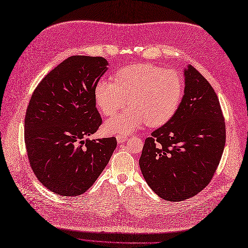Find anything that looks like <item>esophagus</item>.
<instances>
[{
    "mask_svg": "<svg viewBox=\"0 0 248 248\" xmlns=\"http://www.w3.org/2000/svg\"><path fill=\"white\" fill-rule=\"evenodd\" d=\"M117 141H118V143H123V142H125V141H127L129 138H128V136H125V135H117Z\"/></svg>",
    "mask_w": 248,
    "mask_h": 248,
    "instance_id": "obj_1",
    "label": "esophagus"
}]
</instances>
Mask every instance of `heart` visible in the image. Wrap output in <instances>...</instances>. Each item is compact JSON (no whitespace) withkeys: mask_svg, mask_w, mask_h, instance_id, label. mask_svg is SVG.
Segmentation results:
<instances>
[{"mask_svg":"<svg viewBox=\"0 0 248 248\" xmlns=\"http://www.w3.org/2000/svg\"><path fill=\"white\" fill-rule=\"evenodd\" d=\"M184 95L181 75L151 63L125 66L113 76V82L101 79L95 87V101L101 112L111 117L106 131L129 135L144 123L150 127L169 122L178 110Z\"/></svg>","mask_w":248,"mask_h":248,"instance_id":"b5f03b06","label":"heart"}]
</instances>
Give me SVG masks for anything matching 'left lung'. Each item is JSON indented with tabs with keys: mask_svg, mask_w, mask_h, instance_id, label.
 Here are the masks:
<instances>
[{
	"mask_svg": "<svg viewBox=\"0 0 248 248\" xmlns=\"http://www.w3.org/2000/svg\"><path fill=\"white\" fill-rule=\"evenodd\" d=\"M225 140V121L214 89L194 66L187 65L178 110L145 139L139 159L141 172L161 199L184 201L211 182Z\"/></svg>",
	"mask_w": 248,
	"mask_h": 248,
	"instance_id": "left-lung-1",
	"label": "left lung"
}]
</instances>
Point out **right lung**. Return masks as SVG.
Here are the masks:
<instances>
[{
	"label": "right lung",
	"mask_w": 248,
	"mask_h": 248,
	"mask_svg": "<svg viewBox=\"0 0 248 248\" xmlns=\"http://www.w3.org/2000/svg\"><path fill=\"white\" fill-rule=\"evenodd\" d=\"M107 65L101 56H70L32 93L24 122L27 155L38 181L57 195L88 191L117 146L115 137L87 138L102 124L95 87Z\"/></svg>",
	"instance_id": "right-lung-1"
}]
</instances>
